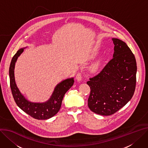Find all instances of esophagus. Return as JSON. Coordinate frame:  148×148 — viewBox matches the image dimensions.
<instances>
[{
    "label": "esophagus",
    "instance_id": "obj_1",
    "mask_svg": "<svg viewBox=\"0 0 148 148\" xmlns=\"http://www.w3.org/2000/svg\"><path fill=\"white\" fill-rule=\"evenodd\" d=\"M76 79L78 82H80L82 79V74L81 73H78L76 75Z\"/></svg>",
    "mask_w": 148,
    "mask_h": 148
}]
</instances>
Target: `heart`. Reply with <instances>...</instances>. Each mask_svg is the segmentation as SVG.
Here are the masks:
<instances>
[{
  "label": "heart",
  "mask_w": 148,
  "mask_h": 148,
  "mask_svg": "<svg viewBox=\"0 0 148 148\" xmlns=\"http://www.w3.org/2000/svg\"><path fill=\"white\" fill-rule=\"evenodd\" d=\"M100 64H101L100 61H97L96 62H95V63L92 64L91 65V66L90 67V70L91 72H95V71H96L99 69V67L100 66Z\"/></svg>",
  "instance_id": "1"
}]
</instances>
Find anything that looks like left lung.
Here are the masks:
<instances>
[{
  "instance_id": "obj_1",
  "label": "left lung",
  "mask_w": 148,
  "mask_h": 148,
  "mask_svg": "<svg viewBox=\"0 0 148 148\" xmlns=\"http://www.w3.org/2000/svg\"><path fill=\"white\" fill-rule=\"evenodd\" d=\"M113 58L96 76L90 78L88 106L103 116L114 114L132 99L136 82V61L132 51L122 40L112 38Z\"/></svg>"
}]
</instances>
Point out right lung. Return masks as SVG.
<instances>
[{
    "mask_svg": "<svg viewBox=\"0 0 148 148\" xmlns=\"http://www.w3.org/2000/svg\"><path fill=\"white\" fill-rule=\"evenodd\" d=\"M26 48L19 49L12 58L10 62L9 78L12 95L18 106L26 113L36 119H48L55 116L60 110L65 94L74 83V78H66L59 83L54 88L50 98L45 102L35 103L28 100L22 95L17 87L14 74L15 63Z\"/></svg>",
    "mask_w": 148,
    "mask_h": 148,
    "instance_id": "right-lung-1",
    "label": "right lung"
}]
</instances>
